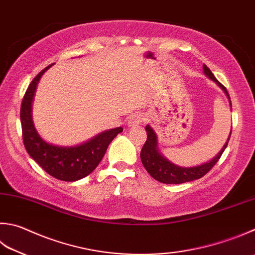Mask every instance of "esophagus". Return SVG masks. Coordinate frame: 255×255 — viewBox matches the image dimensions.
<instances>
[{
	"label": "esophagus",
	"instance_id": "34e87169",
	"mask_svg": "<svg viewBox=\"0 0 255 255\" xmlns=\"http://www.w3.org/2000/svg\"><path fill=\"white\" fill-rule=\"evenodd\" d=\"M144 121H145V118H144L142 114H134L132 117H129L128 121V126L129 128H134V127L140 126V124H142Z\"/></svg>",
	"mask_w": 255,
	"mask_h": 255
}]
</instances>
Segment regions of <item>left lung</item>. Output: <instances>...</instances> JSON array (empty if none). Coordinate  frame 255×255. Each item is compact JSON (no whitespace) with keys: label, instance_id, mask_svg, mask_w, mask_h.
<instances>
[{"label":"left lung","instance_id":"8db88e82","mask_svg":"<svg viewBox=\"0 0 255 255\" xmlns=\"http://www.w3.org/2000/svg\"><path fill=\"white\" fill-rule=\"evenodd\" d=\"M203 71H204V74L208 76L210 80H212L213 82L217 83L220 88L223 90V92L229 99L230 108L232 110L231 99L229 97L227 89H225L224 86L221 84L217 79H215V76L213 75L212 72H211V70L205 64H203ZM145 129L147 133V138L141 150L142 164L144 165L145 170L148 172V174H150L153 179H155L156 181L161 182V183H165V184H181V183H185V182H191V181L201 179V177L204 176L206 173H208L215 165V163L219 161V158L221 157L222 153L228 146L230 136H231V133H232V128H231V132L229 134L228 141L225 142L223 147L221 148V151L218 153L217 156H214L212 158V160L206 163H203V164L201 165L185 167V166L176 165L174 163L170 162L166 157L163 156L160 150H158L157 136H156V133L154 132V129H153L150 126H146Z\"/></svg>","mask_w":255,"mask_h":255}]
</instances>
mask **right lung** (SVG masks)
Returning <instances> with one entry per match:
<instances>
[{"mask_svg":"<svg viewBox=\"0 0 255 255\" xmlns=\"http://www.w3.org/2000/svg\"><path fill=\"white\" fill-rule=\"evenodd\" d=\"M49 65L38 73L28 85L21 104V124L23 143L30 156L43 170L57 180L74 182L88 176L102 160L109 144L122 128L101 132L79 145L62 146L47 143L37 133L32 119V103L38 81Z\"/></svg>","mask_w":255,"mask_h":255,"instance_id":"right-lung-1","label":"right lung"}]
</instances>
